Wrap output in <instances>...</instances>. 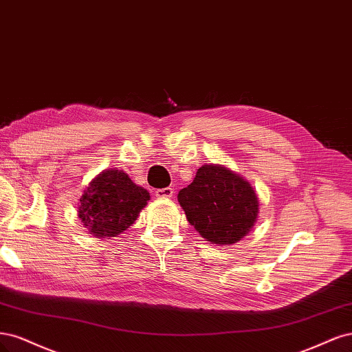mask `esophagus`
Masks as SVG:
<instances>
[{
	"label": "esophagus",
	"mask_w": 352,
	"mask_h": 352,
	"mask_svg": "<svg viewBox=\"0 0 352 352\" xmlns=\"http://www.w3.org/2000/svg\"><path fill=\"white\" fill-rule=\"evenodd\" d=\"M155 195L157 199H171L174 196V188L171 187H166V188H161V190H156Z\"/></svg>",
	"instance_id": "esophagus-1"
}]
</instances>
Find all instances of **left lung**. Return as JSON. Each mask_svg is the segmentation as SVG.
Listing matches in <instances>:
<instances>
[{
	"label": "left lung",
	"mask_w": 352,
	"mask_h": 352,
	"mask_svg": "<svg viewBox=\"0 0 352 352\" xmlns=\"http://www.w3.org/2000/svg\"><path fill=\"white\" fill-rule=\"evenodd\" d=\"M187 221L206 241L231 245L252 231L258 197L244 177L219 164H205L192 183L178 192Z\"/></svg>",
	"instance_id": "8db88e82"
}]
</instances>
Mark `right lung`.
<instances>
[{"label": "right lung", "mask_w": 352, "mask_h": 352, "mask_svg": "<svg viewBox=\"0 0 352 352\" xmlns=\"http://www.w3.org/2000/svg\"><path fill=\"white\" fill-rule=\"evenodd\" d=\"M149 200V191L126 173L107 168L83 191L77 214L89 234L104 240L130 228Z\"/></svg>", "instance_id": "add662e5"}]
</instances>
